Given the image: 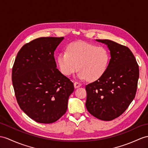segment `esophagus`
<instances>
[{
    "label": "esophagus",
    "mask_w": 148,
    "mask_h": 148,
    "mask_svg": "<svg viewBox=\"0 0 148 148\" xmlns=\"http://www.w3.org/2000/svg\"><path fill=\"white\" fill-rule=\"evenodd\" d=\"M81 86H82V84H80V83H78V82H75L74 83V86H75V88H78Z\"/></svg>",
    "instance_id": "1"
}]
</instances>
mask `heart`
<instances>
[{
  "mask_svg": "<svg viewBox=\"0 0 148 148\" xmlns=\"http://www.w3.org/2000/svg\"><path fill=\"white\" fill-rule=\"evenodd\" d=\"M110 62L109 53L101 46L84 41L71 43L67 52H61L57 58L60 71L70 76L79 70L77 77L81 80L95 81L106 73Z\"/></svg>",
  "mask_w": 148,
  "mask_h": 148,
  "instance_id": "heart-1",
  "label": "heart"
}]
</instances>
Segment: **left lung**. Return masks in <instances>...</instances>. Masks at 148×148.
Wrapping results in <instances>:
<instances>
[{
    "mask_svg": "<svg viewBox=\"0 0 148 148\" xmlns=\"http://www.w3.org/2000/svg\"><path fill=\"white\" fill-rule=\"evenodd\" d=\"M107 46L110 59L106 73L86 85L85 106L89 113L102 121L120 116L134 100L139 79V66L127 47L109 39H96Z\"/></svg>",
    "mask_w": 148,
    "mask_h": 148,
    "instance_id": "8db88e82",
    "label": "left lung"
}]
</instances>
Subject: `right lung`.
I'll use <instances>...</instances> for the list:
<instances>
[{"label": "right lung", "instance_id": "add662e5", "mask_svg": "<svg viewBox=\"0 0 148 148\" xmlns=\"http://www.w3.org/2000/svg\"><path fill=\"white\" fill-rule=\"evenodd\" d=\"M63 37H42L18 52L12 80L20 108L39 123L51 124L65 114L74 86L56 68L54 53Z\"/></svg>", "mask_w": 148, "mask_h": 148}]
</instances>
